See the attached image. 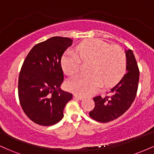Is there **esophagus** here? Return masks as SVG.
<instances>
[{
    "instance_id": "obj_1",
    "label": "esophagus",
    "mask_w": 154,
    "mask_h": 154,
    "mask_svg": "<svg viewBox=\"0 0 154 154\" xmlns=\"http://www.w3.org/2000/svg\"><path fill=\"white\" fill-rule=\"evenodd\" d=\"M74 97L76 98H77V99H79V100H82L83 99V97L82 95H78V94H74Z\"/></svg>"
}]
</instances>
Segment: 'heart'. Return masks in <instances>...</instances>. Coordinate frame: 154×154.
<instances>
[{
	"mask_svg": "<svg viewBox=\"0 0 154 154\" xmlns=\"http://www.w3.org/2000/svg\"><path fill=\"white\" fill-rule=\"evenodd\" d=\"M79 55L72 50L63 54L61 65L65 73L73 75L80 69L82 59L91 61L88 74L72 77L67 81L69 91L82 95H91L104 84L106 87L115 85L126 72L127 56L119 46H111L99 39H89L77 45Z\"/></svg>",
	"mask_w": 154,
	"mask_h": 154,
	"instance_id": "obj_1",
	"label": "heart"
}]
</instances>
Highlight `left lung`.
Returning <instances> with one entry per match:
<instances>
[{
    "label": "left lung",
    "instance_id": "left-lung-1",
    "mask_svg": "<svg viewBox=\"0 0 154 154\" xmlns=\"http://www.w3.org/2000/svg\"><path fill=\"white\" fill-rule=\"evenodd\" d=\"M126 56L128 72L111 90V95L93 98L95 107L89 115L95 121L106 123L117 119L128 110L135 100L138 88L139 68L132 51H127Z\"/></svg>",
    "mask_w": 154,
    "mask_h": 154
}]
</instances>
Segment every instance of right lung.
<instances>
[{
  "label": "right lung",
  "instance_id": "1",
  "mask_svg": "<svg viewBox=\"0 0 154 154\" xmlns=\"http://www.w3.org/2000/svg\"><path fill=\"white\" fill-rule=\"evenodd\" d=\"M72 43L69 38L53 37L38 43L21 68L19 103L28 118L39 125L51 126L61 121L65 106L72 98V93L60 89L64 78L61 57Z\"/></svg>",
  "mask_w": 154,
  "mask_h": 154
}]
</instances>
